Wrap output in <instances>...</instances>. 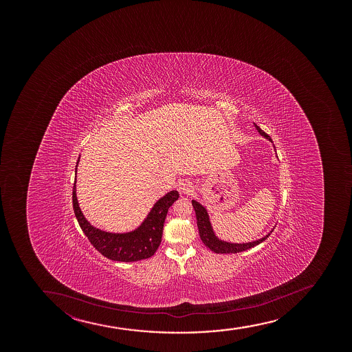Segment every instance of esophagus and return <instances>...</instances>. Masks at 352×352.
<instances>
[{"label": "esophagus", "mask_w": 352, "mask_h": 352, "mask_svg": "<svg viewBox=\"0 0 352 352\" xmlns=\"http://www.w3.org/2000/svg\"><path fill=\"white\" fill-rule=\"evenodd\" d=\"M178 191L182 195H190L194 191V186L192 183L186 181V179H182L179 181L177 184Z\"/></svg>", "instance_id": "esophagus-1"}]
</instances>
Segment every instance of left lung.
Returning a JSON list of instances; mask_svg holds the SVG:
<instances>
[{
	"mask_svg": "<svg viewBox=\"0 0 352 352\" xmlns=\"http://www.w3.org/2000/svg\"><path fill=\"white\" fill-rule=\"evenodd\" d=\"M255 128L262 135L263 138H265L269 141L272 142L270 136L267 133H264L257 124H255ZM191 202H192V206H194L195 212H196L198 232H199L201 239H202V242L206 244V247L209 248L211 251H214V254H237V252H241V251L248 250L250 248L258 245L259 243H262L263 241H265L270 236L271 232H272V230H271L264 237L257 239V241H254V242L231 243L222 241L214 234L212 226H211L210 219H209V214H208L206 208L201 203L195 201V199H192Z\"/></svg>",
	"mask_w": 352,
	"mask_h": 352,
	"instance_id": "obj_1",
	"label": "left lung"
}]
</instances>
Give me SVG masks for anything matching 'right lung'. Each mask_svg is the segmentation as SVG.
Wrapping results in <instances>:
<instances>
[{
	"mask_svg": "<svg viewBox=\"0 0 352 352\" xmlns=\"http://www.w3.org/2000/svg\"><path fill=\"white\" fill-rule=\"evenodd\" d=\"M80 157L75 168V183L73 188L74 212L82 231L90 243L102 255L118 262H136L149 258L157 250L162 241L163 226L170 206L179 197L178 191L171 190L160 198L146 214L141 226L129 232H108L91 226L82 212L77 202L76 174Z\"/></svg>",
	"mask_w": 352,
	"mask_h": 352,
	"instance_id": "1",
	"label": "right lung"
}]
</instances>
